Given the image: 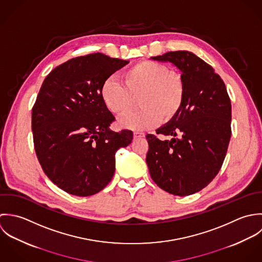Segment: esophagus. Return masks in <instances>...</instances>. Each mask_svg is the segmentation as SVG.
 Wrapping results in <instances>:
<instances>
[{"label": "esophagus", "instance_id": "obj_1", "mask_svg": "<svg viewBox=\"0 0 262 262\" xmlns=\"http://www.w3.org/2000/svg\"><path fill=\"white\" fill-rule=\"evenodd\" d=\"M144 137H145L144 133H139V132L134 133V138L135 139H140V138H144Z\"/></svg>", "mask_w": 262, "mask_h": 262}]
</instances>
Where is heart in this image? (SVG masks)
<instances>
[{
    "label": "heart",
    "instance_id": "1",
    "mask_svg": "<svg viewBox=\"0 0 262 262\" xmlns=\"http://www.w3.org/2000/svg\"><path fill=\"white\" fill-rule=\"evenodd\" d=\"M122 82L108 78L101 88V97L108 109L117 116L127 115L136 98L142 107L120 121L126 128L147 129L159 121L172 120L181 110L185 99L183 77L162 62L139 61L123 71Z\"/></svg>",
    "mask_w": 262,
    "mask_h": 262
}]
</instances>
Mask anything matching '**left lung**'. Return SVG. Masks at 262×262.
Returning <instances> with one entry per match:
<instances>
[{"mask_svg": "<svg viewBox=\"0 0 262 262\" xmlns=\"http://www.w3.org/2000/svg\"><path fill=\"white\" fill-rule=\"evenodd\" d=\"M153 59L170 61L181 72L185 99L180 112L157 135H147V164L154 182L179 196L208 186L219 173L231 139L232 106L222 78L190 52H169Z\"/></svg>", "mask_w": 262, "mask_h": 262, "instance_id": "1", "label": "left lung"}]
</instances>
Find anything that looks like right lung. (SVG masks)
<instances>
[{"label":"right lung","mask_w":262,"mask_h":262,"mask_svg":"<svg viewBox=\"0 0 262 262\" xmlns=\"http://www.w3.org/2000/svg\"><path fill=\"white\" fill-rule=\"evenodd\" d=\"M128 62L103 53L77 56L45 79L32 108L33 143L46 175L63 191L93 195L111 181L115 153L133 132L110 130L115 120L101 97L105 81Z\"/></svg>","instance_id":"obj_1"}]
</instances>
